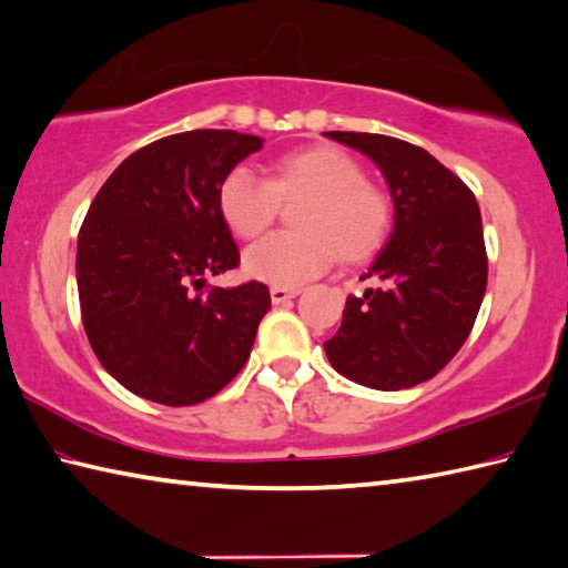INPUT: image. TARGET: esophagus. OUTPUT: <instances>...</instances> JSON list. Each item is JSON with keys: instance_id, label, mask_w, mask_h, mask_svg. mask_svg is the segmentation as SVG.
<instances>
[{"instance_id": "1", "label": "esophagus", "mask_w": 568, "mask_h": 568, "mask_svg": "<svg viewBox=\"0 0 568 568\" xmlns=\"http://www.w3.org/2000/svg\"><path fill=\"white\" fill-rule=\"evenodd\" d=\"M301 293V287H285V285H273L271 287V297L275 305H283L287 301H293V297Z\"/></svg>"}]
</instances>
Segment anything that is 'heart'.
Returning a JSON list of instances; mask_svg holds the SVG:
<instances>
[{
    "label": "heart",
    "instance_id": "heart-1",
    "mask_svg": "<svg viewBox=\"0 0 568 568\" xmlns=\"http://www.w3.org/2000/svg\"><path fill=\"white\" fill-rule=\"evenodd\" d=\"M307 199L297 213L301 233H271L253 243L243 265L257 281L301 285L325 273L339 255L363 261L387 241L392 203L365 181V171L345 151L317 146L293 151L271 166V179L239 166L221 183L225 223L241 239H255L275 221L281 201Z\"/></svg>",
    "mask_w": 568,
    "mask_h": 568
}]
</instances>
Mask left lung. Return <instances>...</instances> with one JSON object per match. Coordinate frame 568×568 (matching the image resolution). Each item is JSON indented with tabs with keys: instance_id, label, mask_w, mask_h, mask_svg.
<instances>
[{
	"instance_id": "1",
	"label": "left lung",
	"mask_w": 568,
	"mask_h": 568,
	"mask_svg": "<svg viewBox=\"0 0 568 568\" xmlns=\"http://www.w3.org/2000/svg\"><path fill=\"white\" fill-rule=\"evenodd\" d=\"M325 136L373 159L395 203V229L365 273L377 285L347 297L325 343L329 365L373 389L427 383L459 353L487 291L477 199L415 143L355 131Z\"/></svg>"
}]
</instances>
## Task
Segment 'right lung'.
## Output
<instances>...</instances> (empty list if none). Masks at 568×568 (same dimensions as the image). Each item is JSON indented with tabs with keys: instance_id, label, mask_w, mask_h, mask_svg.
Returning <instances> with one entry per match:
<instances>
[{
	"instance_id": "1",
	"label": "right lung",
	"mask_w": 568,
	"mask_h": 568,
	"mask_svg": "<svg viewBox=\"0 0 568 568\" xmlns=\"http://www.w3.org/2000/svg\"><path fill=\"white\" fill-rule=\"evenodd\" d=\"M263 139L229 129L159 139L101 185L79 231L77 285L91 349L133 395L199 405L241 373L267 285L205 287L241 263L221 183Z\"/></svg>"
}]
</instances>
